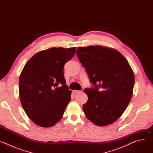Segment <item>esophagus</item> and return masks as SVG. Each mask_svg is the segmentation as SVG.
Instances as JSON below:
<instances>
[{
  "label": "esophagus",
  "instance_id": "1",
  "mask_svg": "<svg viewBox=\"0 0 153 153\" xmlns=\"http://www.w3.org/2000/svg\"><path fill=\"white\" fill-rule=\"evenodd\" d=\"M73 92H74V93H81V91H79V90H75L73 91Z\"/></svg>",
  "mask_w": 153,
  "mask_h": 153
}]
</instances>
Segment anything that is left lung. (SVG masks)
I'll return each instance as SVG.
<instances>
[{
    "label": "left lung",
    "mask_w": 153,
    "mask_h": 153,
    "mask_svg": "<svg viewBox=\"0 0 153 153\" xmlns=\"http://www.w3.org/2000/svg\"><path fill=\"white\" fill-rule=\"evenodd\" d=\"M76 54L95 86L84 90L88 96L83 105L85 115L97 126L114 123L125 111L133 96L134 74L131 67L120 52L111 48L81 47Z\"/></svg>",
    "instance_id": "1"
}]
</instances>
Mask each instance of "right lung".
Here are the masks:
<instances>
[{
  "instance_id": "right-lung-1",
  "label": "right lung",
  "mask_w": 153,
  "mask_h": 153,
  "mask_svg": "<svg viewBox=\"0 0 153 153\" xmlns=\"http://www.w3.org/2000/svg\"><path fill=\"white\" fill-rule=\"evenodd\" d=\"M76 47L51 48L35 54L25 64L19 83L20 102L37 125L48 128L62 119L71 100L63 67L75 54Z\"/></svg>"
}]
</instances>
